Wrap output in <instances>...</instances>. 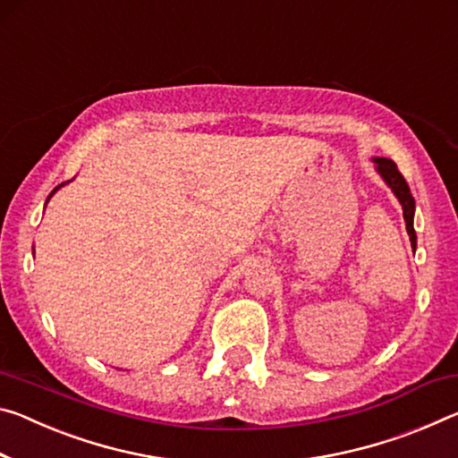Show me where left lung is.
<instances>
[{"label": "left lung", "instance_id": "obj_1", "mask_svg": "<svg viewBox=\"0 0 458 458\" xmlns=\"http://www.w3.org/2000/svg\"><path fill=\"white\" fill-rule=\"evenodd\" d=\"M375 163H377V171L381 173V177L386 179V183L391 187V190H394L399 203H402L405 230H408V234H410L411 246H416V230H413V209H416V201H413V198H411L410 185L405 183L403 175L399 173L397 165L391 161V158L379 157V158H375Z\"/></svg>", "mask_w": 458, "mask_h": 458}]
</instances>
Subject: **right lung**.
Masks as SVG:
<instances>
[{
	"instance_id": "right-lung-1",
	"label": "right lung",
	"mask_w": 458,
	"mask_h": 458,
	"mask_svg": "<svg viewBox=\"0 0 458 458\" xmlns=\"http://www.w3.org/2000/svg\"><path fill=\"white\" fill-rule=\"evenodd\" d=\"M59 187H61V185H59ZM59 187H56V190H59ZM56 190H55V191H56ZM55 191H53V193H55ZM53 193H50V195H48V198H53Z\"/></svg>"
}]
</instances>
